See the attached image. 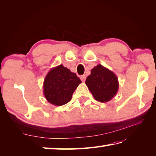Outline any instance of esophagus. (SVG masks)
<instances>
[{"label": "esophagus", "mask_w": 156, "mask_h": 156, "mask_svg": "<svg viewBox=\"0 0 156 156\" xmlns=\"http://www.w3.org/2000/svg\"><path fill=\"white\" fill-rule=\"evenodd\" d=\"M86 78H87V76H86V75H82L81 76H80V79H81V80L82 81V82H85V80H86Z\"/></svg>", "instance_id": "obj_1"}]
</instances>
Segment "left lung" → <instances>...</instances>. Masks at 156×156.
I'll list each match as a JSON object with an SVG mask.
<instances>
[{
    "instance_id": "1",
    "label": "left lung",
    "mask_w": 156,
    "mask_h": 156,
    "mask_svg": "<svg viewBox=\"0 0 156 156\" xmlns=\"http://www.w3.org/2000/svg\"><path fill=\"white\" fill-rule=\"evenodd\" d=\"M85 83L95 100L101 102L110 101L117 93L119 86L117 76L101 64L91 69Z\"/></svg>"
}]
</instances>
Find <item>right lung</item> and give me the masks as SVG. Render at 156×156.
Instances as JSON below:
<instances>
[{
	"instance_id": "right-lung-1",
	"label": "right lung",
	"mask_w": 156,
	"mask_h": 156,
	"mask_svg": "<svg viewBox=\"0 0 156 156\" xmlns=\"http://www.w3.org/2000/svg\"><path fill=\"white\" fill-rule=\"evenodd\" d=\"M81 82L75 73L60 64L52 68L46 75L43 92L49 103L62 106L70 101L76 88Z\"/></svg>"
}]
</instances>
